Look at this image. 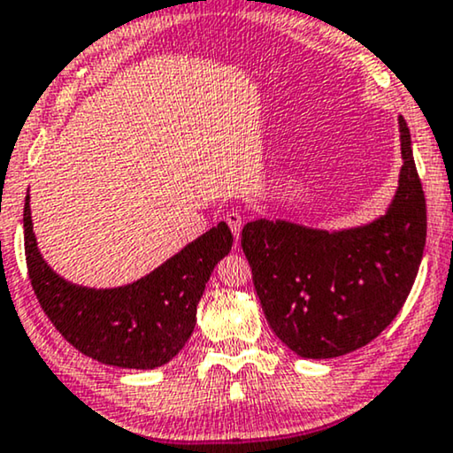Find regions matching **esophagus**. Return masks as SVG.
<instances>
[{
    "label": "esophagus",
    "mask_w": 453,
    "mask_h": 453,
    "mask_svg": "<svg viewBox=\"0 0 453 453\" xmlns=\"http://www.w3.org/2000/svg\"><path fill=\"white\" fill-rule=\"evenodd\" d=\"M226 225L231 226V231H233V234H234V239H239V233H241V228H243V219H241V214L239 212H226Z\"/></svg>",
    "instance_id": "esophagus-1"
}]
</instances>
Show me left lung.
Returning a JSON list of instances; mask_svg holds the SVG:
<instances>
[{
  "label": "left lung",
  "instance_id": "left-lung-1",
  "mask_svg": "<svg viewBox=\"0 0 453 453\" xmlns=\"http://www.w3.org/2000/svg\"><path fill=\"white\" fill-rule=\"evenodd\" d=\"M402 173L385 216L345 231L254 220L241 248L270 328L302 357L349 354L379 337L410 296L426 241V202L406 120Z\"/></svg>",
  "mask_w": 453,
  "mask_h": 453
}]
</instances>
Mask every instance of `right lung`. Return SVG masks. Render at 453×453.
<instances>
[{"mask_svg":"<svg viewBox=\"0 0 453 453\" xmlns=\"http://www.w3.org/2000/svg\"><path fill=\"white\" fill-rule=\"evenodd\" d=\"M22 222L28 279L47 319L81 354L119 368H157L185 348L205 283L233 248L231 228L220 222L148 277L91 289L64 280L41 257L28 196Z\"/></svg>","mask_w":453,"mask_h":453,"instance_id":"right-lung-1","label":"right lung"}]
</instances>
